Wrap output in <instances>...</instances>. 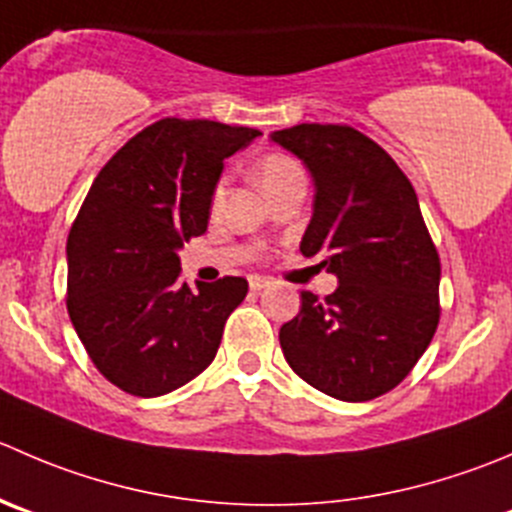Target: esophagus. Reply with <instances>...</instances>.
Segmentation results:
<instances>
[{
    "label": "esophagus",
    "instance_id": "34e87169",
    "mask_svg": "<svg viewBox=\"0 0 512 512\" xmlns=\"http://www.w3.org/2000/svg\"><path fill=\"white\" fill-rule=\"evenodd\" d=\"M267 285H270V282H267L265 277H257V275L250 277V290L252 292H260L262 287H267Z\"/></svg>",
    "mask_w": 512,
    "mask_h": 512
}]
</instances>
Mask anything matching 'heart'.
Instances as JSON below:
<instances>
[{
	"label": "heart",
	"mask_w": 512,
	"mask_h": 512,
	"mask_svg": "<svg viewBox=\"0 0 512 512\" xmlns=\"http://www.w3.org/2000/svg\"><path fill=\"white\" fill-rule=\"evenodd\" d=\"M295 177H302V170L290 155L270 152V155H265L260 162H257V182H260V187L265 192L272 190V187L282 185V182L295 180ZM225 187H227V177H220L217 185L212 187V195H210L212 210H220L222 200H225Z\"/></svg>",
	"instance_id": "heart-1"
}]
</instances>
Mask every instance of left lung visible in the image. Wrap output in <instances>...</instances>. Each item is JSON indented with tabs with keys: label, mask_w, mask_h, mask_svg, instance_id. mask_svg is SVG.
<instances>
[{
	"label": "left lung",
	"mask_w": 512,
	"mask_h": 512,
	"mask_svg": "<svg viewBox=\"0 0 512 512\" xmlns=\"http://www.w3.org/2000/svg\"><path fill=\"white\" fill-rule=\"evenodd\" d=\"M272 140L315 180L300 242L337 277L280 327L285 360L330 398L365 403L408 377L440 322V257L418 195L398 162L347 124H295Z\"/></svg>",
	"instance_id": "left-lung-1"
}]
</instances>
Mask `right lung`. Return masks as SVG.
Listing matches in <instances>:
<instances>
[{
  "instance_id": "add662e5",
  "label": "right lung",
  "mask_w": 512,
  "mask_h": 512,
  "mask_svg": "<svg viewBox=\"0 0 512 512\" xmlns=\"http://www.w3.org/2000/svg\"><path fill=\"white\" fill-rule=\"evenodd\" d=\"M260 130L165 117L99 170L67 237V312L89 360L137 398L182 388L217 355L245 277L180 275V250L205 235L222 162Z\"/></svg>"
}]
</instances>
